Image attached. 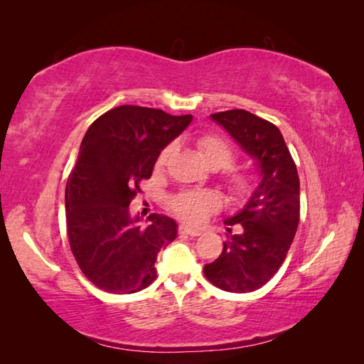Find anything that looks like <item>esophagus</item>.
Segmentation results:
<instances>
[{"label": "esophagus", "mask_w": 364, "mask_h": 364, "mask_svg": "<svg viewBox=\"0 0 364 364\" xmlns=\"http://www.w3.org/2000/svg\"><path fill=\"white\" fill-rule=\"evenodd\" d=\"M178 231H180V233H183V235H189V236H200V235H202V230H200V228L184 225V223H183V225H180Z\"/></svg>", "instance_id": "1"}]
</instances>
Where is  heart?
<instances>
[{"mask_svg": "<svg viewBox=\"0 0 364 364\" xmlns=\"http://www.w3.org/2000/svg\"><path fill=\"white\" fill-rule=\"evenodd\" d=\"M198 149L203 154V159L208 166L215 170L228 168L233 166L235 153L231 146L219 136L205 134L198 137ZM175 151V144H168L164 150L159 153L156 159V167H164ZM227 188L230 194L235 198H244L252 192L253 183L247 175L230 172L227 175ZM219 208V198L213 192L206 191H188L178 196L173 200V210L176 214L188 222H200L208 214Z\"/></svg>", "mask_w": 364, "mask_h": 364, "instance_id": "heart-1", "label": "heart"}]
</instances>
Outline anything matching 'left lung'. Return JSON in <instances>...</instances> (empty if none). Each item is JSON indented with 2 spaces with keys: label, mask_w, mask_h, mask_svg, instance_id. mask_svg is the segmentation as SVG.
I'll return each instance as SVG.
<instances>
[{
  "label": "left lung",
  "mask_w": 364,
  "mask_h": 364,
  "mask_svg": "<svg viewBox=\"0 0 364 364\" xmlns=\"http://www.w3.org/2000/svg\"><path fill=\"white\" fill-rule=\"evenodd\" d=\"M211 119L257 161L259 183L241 210L225 219V225H236L239 233L227 235L219 258L205 264L203 272L223 291L252 292L277 274L296 236L300 218L297 167L274 123L244 109L211 114Z\"/></svg>",
  "instance_id": "8db88e82"
}]
</instances>
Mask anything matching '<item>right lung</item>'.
Here are the masks:
<instances>
[{"label":"right lung","mask_w":364,"mask_h":364,"mask_svg":"<svg viewBox=\"0 0 364 364\" xmlns=\"http://www.w3.org/2000/svg\"><path fill=\"white\" fill-rule=\"evenodd\" d=\"M192 115L119 106L89 127L65 188L67 233L82 274L100 289L133 294L156 278L158 252L176 237L164 214L129 211L139 183L150 178L159 153L180 136Z\"/></svg>","instance_id":"1"}]
</instances>
